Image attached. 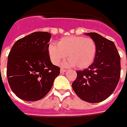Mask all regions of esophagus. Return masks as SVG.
I'll use <instances>...</instances> for the list:
<instances>
[{
	"label": "esophagus",
	"mask_w": 127,
	"mask_h": 127,
	"mask_svg": "<svg viewBox=\"0 0 127 127\" xmlns=\"http://www.w3.org/2000/svg\"><path fill=\"white\" fill-rule=\"evenodd\" d=\"M66 70H64V69H63V68H62L61 70H60V72H61V73H64V72H66Z\"/></svg>",
	"instance_id": "34e87169"
}]
</instances>
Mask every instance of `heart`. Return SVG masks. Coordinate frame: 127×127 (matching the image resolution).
I'll list each match as a JSON object with an SVG mask.
<instances>
[{
  "instance_id": "obj_1",
  "label": "heart",
  "mask_w": 127,
  "mask_h": 127,
  "mask_svg": "<svg viewBox=\"0 0 127 127\" xmlns=\"http://www.w3.org/2000/svg\"><path fill=\"white\" fill-rule=\"evenodd\" d=\"M97 46L94 39L83 36H69L62 38L55 44H51L48 53L51 62L58 65L67 57L65 66H74L79 69L88 68L94 62Z\"/></svg>"
}]
</instances>
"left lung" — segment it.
<instances>
[{"label": "left lung", "mask_w": 127, "mask_h": 127, "mask_svg": "<svg viewBox=\"0 0 127 127\" xmlns=\"http://www.w3.org/2000/svg\"><path fill=\"white\" fill-rule=\"evenodd\" d=\"M97 46L94 62L88 68L76 72L72 87L75 94L85 102L94 103L107 99L120 77V57L114 43L96 33H87Z\"/></svg>", "instance_id": "8db88e82"}]
</instances>
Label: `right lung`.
<instances>
[{"label":"right lung","instance_id":"add662e5","mask_svg":"<svg viewBox=\"0 0 127 127\" xmlns=\"http://www.w3.org/2000/svg\"><path fill=\"white\" fill-rule=\"evenodd\" d=\"M51 35L37 31L18 39L8 55L7 76L11 90L20 99L35 101L50 92L60 68L51 62Z\"/></svg>","mask_w":127,"mask_h":127}]
</instances>
